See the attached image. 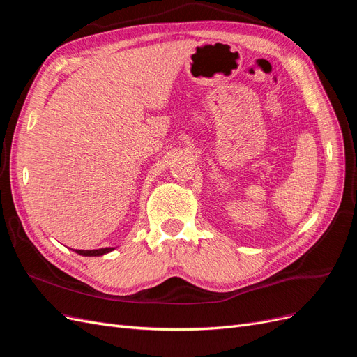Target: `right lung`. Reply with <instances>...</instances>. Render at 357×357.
Listing matches in <instances>:
<instances>
[{"label": "right lung", "mask_w": 357, "mask_h": 357, "mask_svg": "<svg viewBox=\"0 0 357 357\" xmlns=\"http://www.w3.org/2000/svg\"><path fill=\"white\" fill-rule=\"evenodd\" d=\"M114 248H100V250H90V251H85V250H75L78 254H81V255H103V254H106V252H109V251H112Z\"/></svg>", "instance_id": "add662e5"}]
</instances>
